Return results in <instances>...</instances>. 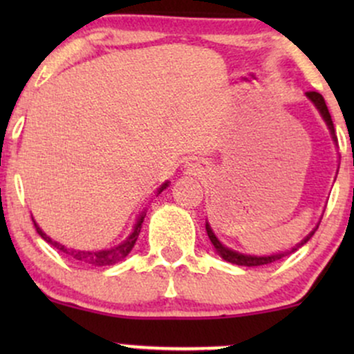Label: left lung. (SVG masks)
Masks as SVG:
<instances>
[{"mask_svg":"<svg viewBox=\"0 0 354 354\" xmlns=\"http://www.w3.org/2000/svg\"><path fill=\"white\" fill-rule=\"evenodd\" d=\"M306 96L313 101V103H315V106L319 109L321 116H323V120L326 121L328 128H330V131H331V135H333V140L336 141L335 126H333L331 115H330V111H328V106H326V103H324V98L319 95V93H316V91H308ZM206 231H208V236L211 239V243H213V246L216 248V251L219 253V256H221L223 259H226V261L233 263V265H239V266H261V265H270V263H273V261H278V259H281L283 256L290 254L291 251H296V250H298V248H301L304 243H306L308 239H310L313 234H315V231H313V233L308 234V236L304 238L301 243H298V245H296L293 250L286 251V253L271 254V256H246V254H239V253H236V251L228 250V248H226V246H223L221 243L218 241V238L214 236L213 230L209 228V225H206Z\"/></svg>","mask_w":354,"mask_h":354,"instance_id":"8db88e82","label":"left lung"}]
</instances>
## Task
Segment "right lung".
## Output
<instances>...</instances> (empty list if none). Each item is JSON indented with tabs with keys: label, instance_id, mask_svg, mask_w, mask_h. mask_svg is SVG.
Segmentation results:
<instances>
[{
	"label": "right lung",
	"instance_id": "1",
	"mask_svg": "<svg viewBox=\"0 0 354 354\" xmlns=\"http://www.w3.org/2000/svg\"><path fill=\"white\" fill-rule=\"evenodd\" d=\"M166 186H168V183H165L163 186H161L160 191L158 193H161ZM143 219H145V214L143 216H140L138 219L135 230H133V233L129 234L128 238H126V241L121 243V245H118L115 248H111V250H103V251H80V250H71V248H66L63 245H59V243L53 241V239L48 236L46 233H43L41 230H39V226L35 223V228L38 231V234L41 236L44 241H48L50 245H53L56 248V250L63 251V253H66L68 256H71L75 261H80L83 263V265H89V266H106V265H115V263L120 261V259L126 258V256L129 254V251L133 250V246H135L138 236H140V231H141V225H143Z\"/></svg>",
	"mask_w": 354,
	"mask_h": 354
}]
</instances>
